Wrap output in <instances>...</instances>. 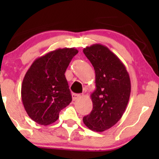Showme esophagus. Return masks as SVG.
<instances>
[{
	"label": "esophagus",
	"mask_w": 159,
	"mask_h": 159,
	"mask_svg": "<svg viewBox=\"0 0 159 159\" xmlns=\"http://www.w3.org/2000/svg\"><path fill=\"white\" fill-rule=\"evenodd\" d=\"M81 97V95L80 94H77V93H73L72 94V99L73 101H75V100H77L78 98Z\"/></svg>",
	"instance_id": "1"
}]
</instances>
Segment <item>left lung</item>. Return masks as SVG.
I'll return each instance as SVG.
<instances>
[{"instance_id":"1","label":"left lung","mask_w":159,"mask_h":159,"mask_svg":"<svg viewBox=\"0 0 159 159\" xmlns=\"http://www.w3.org/2000/svg\"><path fill=\"white\" fill-rule=\"evenodd\" d=\"M94 67L96 88L90 95L93 110L83 122L95 132L108 129L119 121L127 108L131 82L126 67L107 47L94 44L83 49Z\"/></svg>"}]
</instances>
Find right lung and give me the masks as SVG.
Here are the masks:
<instances>
[{
	"instance_id": "right-lung-1",
	"label": "right lung",
	"mask_w": 159,
	"mask_h": 159,
	"mask_svg": "<svg viewBox=\"0 0 159 159\" xmlns=\"http://www.w3.org/2000/svg\"><path fill=\"white\" fill-rule=\"evenodd\" d=\"M77 49L58 48L37 58L24 77L21 100L34 121L48 125L58 119L61 110L71 103V95L65 71Z\"/></svg>"
}]
</instances>
